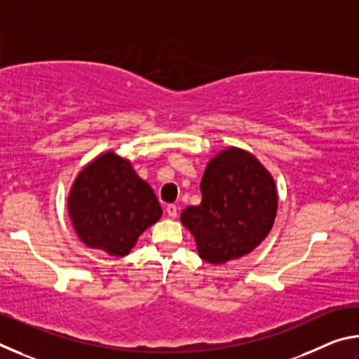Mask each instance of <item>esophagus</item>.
<instances>
[{
    "mask_svg": "<svg viewBox=\"0 0 359 359\" xmlns=\"http://www.w3.org/2000/svg\"><path fill=\"white\" fill-rule=\"evenodd\" d=\"M166 212H168L169 217L175 218V217H177V214H179V208L175 204H168L166 205Z\"/></svg>",
    "mask_w": 359,
    "mask_h": 359,
    "instance_id": "1",
    "label": "esophagus"
}]
</instances>
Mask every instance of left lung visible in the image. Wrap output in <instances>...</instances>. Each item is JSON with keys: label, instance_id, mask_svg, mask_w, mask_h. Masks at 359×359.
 <instances>
[{"label": "left lung", "instance_id": "obj_1", "mask_svg": "<svg viewBox=\"0 0 359 359\" xmlns=\"http://www.w3.org/2000/svg\"><path fill=\"white\" fill-rule=\"evenodd\" d=\"M201 204L180 222L193 234L198 255L223 264L253 252L276 220L278 196L271 172L248 151L228 147L205 166Z\"/></svg>", "mask_w": 359, "mask_h": 359}]
</instances>
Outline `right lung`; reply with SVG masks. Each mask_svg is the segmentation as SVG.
I'll use <instances>...</instances> for the list:
<instances>
[{
	"instance_id": "1",
	"label": "right lung",
	"mask_w": 359,
	"mask_h": 359,
	"mask_svg": "<svg viewBox=\"0 0 359 359\" xmlns=\"http://www.w3.org/2000/svg\"><path fill=\"white\" fill-rule=\"evenodd\" d=\"M68 214L85 245L125 257L163 210L131 163L104 151L77 174L68 194Z\"/></svg>"
}]
</instances>
